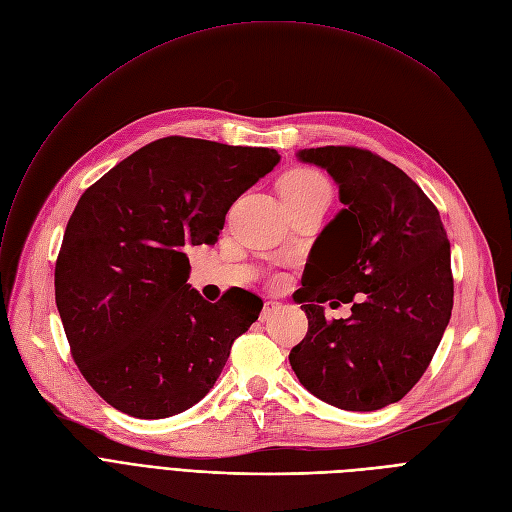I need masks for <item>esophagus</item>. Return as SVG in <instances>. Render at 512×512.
Here are the masks:
<instances>
[{"instance_id": "obj_1", "label": "esophagus", "mask_w": 512, "mask_h": 512, "mask_svg": "<svg viewBox=\"0 0 512 512\" xmlns=\"http://www.w3.org/2000/svg\"><path fill=\"white\" fill-rule=\"evenodd\" d=\"M279 308H281L279 302H266L264 308H262V312H260V321H269L271 316H273Z\"/></svg>"}]
</instances>
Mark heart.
<instances>
[{"instance_id":"obj_1","label":"heart","mask_w":512,"mask_h":512,"mask_svg":"<svg viewBox=\"0 0 512 512\" xmlns=\"http://www.w3.org/2000/svg\"><path fill=\"white\" fill-rule=\"evenodd\" d=\"M281 193L283 200L287 202H302V200H312V198H321L327 200L331 198V185L329 181L319 173V170L300 166L289 170V173L281 181Z\"/></svg>"}]
</instances>
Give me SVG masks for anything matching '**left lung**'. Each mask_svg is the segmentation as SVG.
Masks as SVG:
<instances>
[{
	"mask_svg": "<svg viewBox=\"0 0 512 512\" xmlns=\"http://www.w3.org/2000/svg\"><path fill=\"white\" fill-rule=\"evenodd\" d=\"M298 158L327 170L344 208L316 239L294 294L308 333L289 364L323 402L379 410L415 387L442 342L454 298L450 241L433 202L396 164L350 145ZM333 297L355 303L350 320L324 319L320 304Z\"/></svg>",
	"mask_w": 512,
	"mask_h": 512,
	"instance_id": "8db88e82",
	"label": "left lung"
}]
</instances>
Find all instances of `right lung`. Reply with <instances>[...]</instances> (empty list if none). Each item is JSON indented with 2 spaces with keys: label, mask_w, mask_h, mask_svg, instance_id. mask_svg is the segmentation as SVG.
Listing matches in <instances>:
<instances>
[{
  "label": "right lung",
  "mask_w": 512,
  "mask_h": 512,
  "mask_svg": "<svg viewBox=\"0 0 512 512\" xmlns=\"http://www.w3.org/2000/svg\"><path fill=\"white\" fill-rule=\"evenodd\" d=\"M269 148L156 139L95 181L56 260V304L70 354L110 406L166 419L198 404L262 300L191 289L185 246H214L233 202L277 166Z\"/></svg>",
  "instance_id": "right-lung-1"
}]
</instances>
